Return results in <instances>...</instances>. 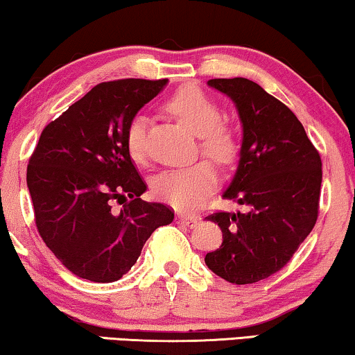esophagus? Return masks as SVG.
Segmentation results:
<instances>
[{
    "instance_id": "34e87169",
    "label": "esophagus",
    "mask_w": 355,
    "mask_h": 355,
    "mask_svg": "<svg viewBox=\"0 0 355 355\" xmlns=\"http://www.w3.org/2000/svg\"><path fill=\"white\" fill-rule=\"evenodd\" d=\"M176 223L178 224H182V225H187V227H195L197 225V218H192V216H187V214H178L176 218Z\"/></svg>"
}]
</instances>
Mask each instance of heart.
<instances>
[{
    "label": "heart",
    "mask_w": 355,
    "mask_h": 355,
    "mask_svg": "<svg viewBox=\"0 0 355 355\" xmlns=\"http://www.w3.org/2000/svg\"><path fill=\"white\" fill-rule=\"evenodd\" d=\"M166 109L181 120L190 131L198 135L200 148L205 155L227 165L234 162L240 150V136L232 123L220 118V110L214 99L197 86H184L166 101ZM147 118L137 114L130 118L125 128V147L128 155L136 163L146 162ZM219 174L214 163L198 160L190 165L176 166L163 171L153 182L158 197L173 208L192 211L198 208L218 186Z\"/></svg>",
    "instance_id": "obj_1"
}]
</instances>
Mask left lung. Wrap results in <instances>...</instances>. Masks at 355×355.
<instances>
[{
	"instance_id": "obj_1",
	"label": "left lung",
	"mask_w": 355,
	"mask_h": 355,
	"mask_svg": "<svg viewBox=\"0 0 355 355\" xmlns=\"http://www.w3.org/2000/svg\"><path fill=\"white\" fill-rule=\"evenodd\" d=\"M208 85L237 105L243 141L223 197L248 205L250 211L207 216L223 230V243L205 263L230 284H256L284 269L314 229L322 160L296 115L258 83L214 78Z\"/></svg>"
}]
</instances>
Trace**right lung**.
Instances as JSON below:
<instances>
[{"mask_svg":"<svg viewBox=\"0 0 355 355\" xmlns=\"http://www.w3.org/2000/svg\"><path fill=\"white\" fill-rule=\"evenodd\" d=\"M168 80L99 83L41 132L27 166L38 234L81 279H121L174 211L141 200L146 184L125 147V128ZM115 202L122 205L114 210Z\"/></svg>","mask_w":355,"mask_h":355,"instance_id":"add662e5","label":"right lung"}]
</instances>
